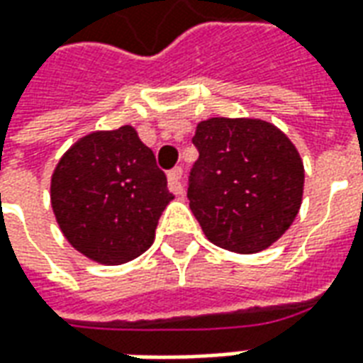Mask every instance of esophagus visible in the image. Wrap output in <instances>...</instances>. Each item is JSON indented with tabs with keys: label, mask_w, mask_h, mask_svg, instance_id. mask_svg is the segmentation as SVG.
<instances>
[{
	"label": "esophagus",
	"mask_w": 363,
	"mask_h": 363,
	"mask_svg": "<svg viewBox=\"0 0 363 363\" xmlns=\"http://www.w3.org/2000/svg\"><path fill=\"white\" fill-rule=\"evenodd\" d=\"M167 181H169V190H171L173 194H182V192H184V186H182V169L181 167L171 169L167 174Z\"/></svg>",
	"instance_id": "1"
}]
</instances>
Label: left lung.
<instances>
[{
  "label": "left lung",
  "instance_id": "obj_1",
  "mask_svg": "<svg viewBox=\"0 0 363 363\" xmlns=\"http://www.w3.org/2000/svg\"><path fill=\"white\" fill-rule=\"evenodd\" d=\"M190 209L216 246L256 254L298 216L304 165L286 134L259 119H213L196 127Z\"/></svg>",
  "mask_w": 363,
  "mask_h": 363
}]
</instances>
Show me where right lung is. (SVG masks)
I'll use <instances>...</instances> for the list:
<instances>
[{"label": "right lung", "instance_id": "1", "mask_svg": "<svg viewBox=\"0 0 363 363\" xmlns=\"http://www.w3.org/2000/svg\"><path fill=\"white\" fill-rule=\"evenodd\" d=\"M171 200L154 152L128 125L80 138L52 177L59 227L98 264L121 265L144 254Z\"/></svg>", "mask_w": 363, "mask_h": 363}]
</instances>
